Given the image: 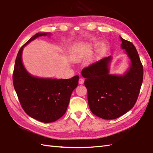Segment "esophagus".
<instances>
[{
  "label": "esophagus",
  "mask_w": 153,
  "mask_h": 153,
  "mask_svg": "<svg viewBox=\"0 0 153 153\" xmlns=\"http://www.w3.org/2000/svg\"><path fill=\"white\" fill-rule=\"evenodd\" d=\"M79 84H83L84 83V78H80V79H79Z\"/></svg>",
  "instance_id": "1"
}]
</instances>
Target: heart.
I'll list each match as a JSON object with an SVG mask.
<instances>
[{
	"label": "heart",
	"mask_w": 153,
	"mask_h": 153,
	"mask_svg": "<svg viewBox=\"0 0 153 153\" xmlns=\"http://www.w3.org/2000/svg\"><path fill=\"white\" fill-rule=\"evenodd\" d=\"M87 53H88L87 48L84 46H81L77 48V49H76L73 54L70 56V60L75 63L80 62L84 59V58L87 55Z\"/></svg>",
	"instance_id": "obj_1"
}]
</instances>
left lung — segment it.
Instances as JSON below:
<instances>
[{
    "label": "left lung",
    "mask_w": 153,
    "mask_h": 153,
    "mask_svg": "<svg viewBox=\"0 0 153 153\" xmlns=\"http://www.w3.org/2000/svg\"><path fill=\"white\" fill-rule=\"evenodd\" d=\"M120 37L121 48L130 60L123 75L110 74L113 57L96 62L82 71L85 78L88 104L91 112L105 120L117 118L133 108L143 82V70L137 50L131 42Z\"/></svg>",
    "instance_id": "left-lung-1"
}]
</instances>
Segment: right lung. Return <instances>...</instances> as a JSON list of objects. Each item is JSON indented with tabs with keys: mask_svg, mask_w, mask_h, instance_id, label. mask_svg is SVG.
<instances>
[{
	"mask_svg": "<svg viewBox=\"0 0 153 153\" xmlns=\"http://www.w3.org/2000/svg\"><path fill=\"white\" fill-rule=\"evenodd\" d=\"M50 35V33H37L23 45L16 56L13 75L14 88L24 111L31 118L44 123L55 122L65 113L79 77L76 75L69 79L39 78L31 75L24 66V48L39 36Z\"/></svg>",
	"mask_w": 153,
	"mask_h": 153,
	"instance_id": "obj_1",
	"label": "right lung"
}]
</instances>
